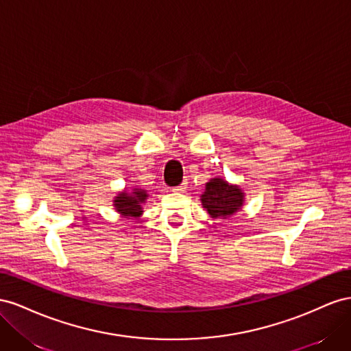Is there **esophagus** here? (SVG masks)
I'll return each instance as SVG.
<instances>
[{"instance_id":"34e87169","label":"esophagus","mask_w":351,"mask_h":351,"mask_svg":"<svg viewBox=\"0 0 351 351\" xmlns=\"http://www.w3.org/2000/svg\"><path fill=\"white\" fill-rule=\"evenodd\" d=\"M185 189H186V182H184V184H181V185H178V186L172 188V191H173V193H184Z\"/></svg>"}]
</instances>
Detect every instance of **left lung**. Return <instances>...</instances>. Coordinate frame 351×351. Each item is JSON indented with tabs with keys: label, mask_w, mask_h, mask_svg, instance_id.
I'll use <instances>...</instances> for the list:
<instances>
[{
	"label": "left lung",
	"mask_w": 351,
	"mask_h": 351,
	"mask_svg": "<svg viewBox=\"0 0 351 351\" xmlns=\"http://www.w3.org/2000/svg\"><path fill=\"white\" fill-rule=\"evenodd\" d=\"M199 199L210 217L226 219L243 208L244 193L238 185L228 184L222 178H213L206 184Z\"/></svg>",
	"instance_id": "1"
}]
</instances>
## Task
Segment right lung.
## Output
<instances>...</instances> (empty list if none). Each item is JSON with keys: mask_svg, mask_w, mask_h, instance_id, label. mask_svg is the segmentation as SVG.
Here are the masks:
<instances>
[{"mask_svg": "<svg viewBox=\"0 0 351 351\" xmlns=\"http://www.w3.org/2000/svg\"><path fill=\"white\" fill-rule=\"evenodd\" d=\"M147 191L141 188H132L131 193L123 189L114 197L113 206L116 212L125 217H139L143 215V204L147 202Z\"/></svg>", "mask_w": 351, "mask_h": 351, "instance_id": "right-lung-1", "label": "right lung"}]
</instances>
